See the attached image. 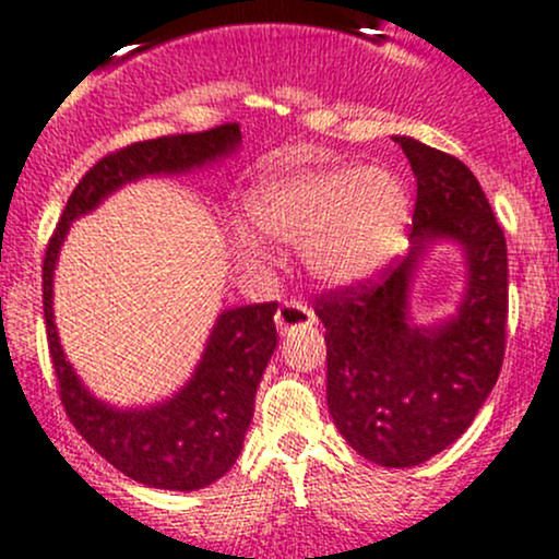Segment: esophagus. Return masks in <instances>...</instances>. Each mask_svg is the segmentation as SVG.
Listing matches in <instances>:
<instances>
[{"label":"esophagus","mask_w":559,"mask_h":559,"mask_svg":"<svg viewBox=\"0 0 559 559\" xmlns=\"http://www.w3.org/2000/svg\"><path fill=\"white\" fill-rule=\"evenodd\" d=\"M316 324V313L302 302H284L275 313V326L281 334H289L295 329H305Z\"/></svg>","instance_id":"34e87169"}]
</instances>
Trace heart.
<instances>
[{"instance_id": "1", "label": "heart", "mask_w": 559, "mask_h": 559, "mask_svg": "<svg viewBox=\"0 0 559 559\" xmlns=\"http://www.w3.org/2000/svg\"><path fill=\"white\" fill-rule=\"evenodd\" d=\"M251 230L278 243H299L305 267L326 286L374 278L407 240L413 201L396 174L354 163H286L257 181L243 198ZM249 260L267 249L249 230L235 233Z\"/></svg>"}]
</instances>
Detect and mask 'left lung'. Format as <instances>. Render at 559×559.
Instances as JSON below:
<instances>
[{
  "mask_svg": "<svg viewBox=\"0 0 559 559\" xmlns=\"http://www.w3.org/2000/svg\"><path fill=\"white\" fill-rule=\"evenodd\" d=\"M415 198L409 254L378 286L316 302L326 329V404L345 442L388 468L420 466L448 450L490 396L503 361L509 313L507 238L479 181L457 157L413 136ZM457 245L464 292L433 325L412 316V286L437 245Z\"/></svg>",
  "mask_w": 559,
  "mask_h": 559,
  "instance_id": "obj_1",
  "label": "left lung"
}]
</instances>
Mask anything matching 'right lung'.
I'll use <instances>...</instances> for the list:
<instances>
[{
    "label": "right lung",
    "instance_id": "1",
    "mask_svg": "<svg viewBox=\"0 0 559 559\" xmlns=\"http://www.w3.org/2000/svg\"><path fill=\"white\" fill-rule=\"evenodd\" d=\"M240 150V126L211 128L126 146L91 168L47 243L43 264V302L47 343L56 367L61 402L69 420L85 442L107 457L126 477L157 490H201L225 477L243 450L246 431L254 418L257 388L278 345L275 310L278 305H243L216 316L203 354L179 391L150 407H115L91 391L63 354L52 313V281L58 257L72 222L139 179L187 176L219 166Z\"/></svg>",
    "mask_w": 559,
    "mask_h": 559
}]
</instances>
